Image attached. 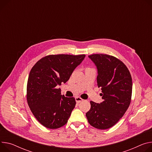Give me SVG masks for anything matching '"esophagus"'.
Listing matches in <instances>:
<instances>
[{
	"label": "esophagus",
	"mask_w": 152,
	"mask_h": 152,
	"mask_svg": "<svg viewBox=\"0 0 152 152\" xmlns=\"http://www.w3.org/2000/svg\"><path fill=\"white\" fill-rule=\"evenodd\" d=\"M75 100H76V101L77 103H80V102H82V101H84L82 98H80V97H79V96H77V97L75 98Z\"/></svg>",
	"instance_id": "obj_1"
}]
</instances>
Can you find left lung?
<instances>
[{"label":"left lung","mask_w":152,"mask_h":152,"mask_svg":"<svg viewBox=\"0 0 152 152\" xmlns=\"http://www.w3.org/2000/svg\"><path fill=\"white\" fill-rule=\"evenodd\" d=\"M98 70L97 85L101 88L104 101H90L86 113L88 122L94 128L105 130L113 127L128 109L132 98V79L127 67L118 59L104 54L88 56Z\"/></svg>","instance_id":"1"}]
</instances>
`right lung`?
Instances as JSON below:
<instances>
[{"instance_id":"obj_1","label":"right lung","mask_w":152,"mask_h":152,"mask_svg":"<svg viewBox=\"0 0 152 152\" xmlns=\"http://www.w3.org/2000/svg\"><path fill=\"white\" fill-rule=\"evenodd\" d=\"M85 57V54L49 55L31 68L27 82V102L44 127L56 129L68 122L76 105L75 99L62 95L57 86L66 83Z\"/></svg>"}]
</instances>
